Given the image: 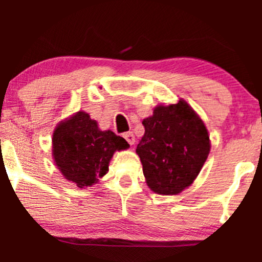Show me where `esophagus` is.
<instances>
[{
  "label": "esophagus",
  "mask_w": 262,
  "mask_h": 262,
  "mask_svg": "<svg viewBox=\"0 0 262 262\" xmlns=\"http://www.w3.org/2000/svg\"><path fill=\"white\" fill-rule=\"evenodd\" d=\"M123 138H124V139L127 140L128 143L130 144V145H133V144H134L135 137H134V134L132 133V132H127V133H123Z\"/></svg>",
  "instance_id": "34e87169"
}]
</instances>
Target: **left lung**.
I'll list each match as a JSON object with an SVG mask.
<instances>
[{
    "mask_svg": "<svg viewBox=\"0 0 262 262\" xmlns=\"http://www.w3.org/2000/svg\"><path fill=\"white\" fill-rule=\"evenodd\" d=\"M145 133L137 146L149 188L179 194L191 186L208 158V130L186 101L159 104L143 121Z\"/></svg>",
    "mask_w": 262,
    "mask_h": 262,
    "instance_id": "left-lung-1",
    "label": "left lung"
}]
</instances>
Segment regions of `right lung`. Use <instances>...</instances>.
<instances>
[{
  "label": "right lung",
  "mask_w": 262,
  "mask_h": 262,
  "mask_svg": "<svg viewBox=\"0 0 262 262\" xmlns=\"http://www.w3.org/2000/svg\"><path fill=\"white\" fill-rule=\"evenodd\" d=\"M127 148L124 138L101 130L82 111L60 122L53 133L54 162L62 176L80 188L95 185L108 172L114 152Z\"/></svg>",
  "instance_id": "1"
}]
</instances>
